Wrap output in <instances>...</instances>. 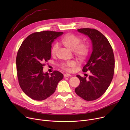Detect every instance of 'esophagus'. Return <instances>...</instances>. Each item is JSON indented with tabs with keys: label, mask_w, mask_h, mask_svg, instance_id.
Returning <instances> with one entry per match:
<instances>
[{
	"label": "esophagus",
	"mask_w": 130,
	"mask_h": 130,
	"mask_svg": "<svg viewBox=\"0 0 130 130\" xmlns=\"http://www.w3.org/2000/svg\"><path fill=\"white\" fill-rule=\"evenodd\" d=\"M71 75L70 74H68V73H66L64 75V77H69V76H71Z\"/></svg>",
	"instance_id": "obj_1"
}]
</instances>
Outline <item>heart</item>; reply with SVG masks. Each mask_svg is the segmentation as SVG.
<instances>
[{"label":"heart","mask_w":130,"mask_h":130,"mask_svg":"<svg viewBox=\"0 0 130 130\" xmlns=\"http://www.w3.org/2000/svg\"><path fill=\"white\" fill-rule=\"evenodd\" d=\"M82 42L80 37L69 33L65 35L61 39L63 45L70 50L73 51L75 56L79 60H84L88 56L90 52V46L88 43ZM58 45L55 44L51 49V54L52 56H55L58 50ZM76 66V62L72 60L63 63L61 64V69L66 71H71L72 68Z\"/></svg>","instance_id":"heart-1"}]
</instances>
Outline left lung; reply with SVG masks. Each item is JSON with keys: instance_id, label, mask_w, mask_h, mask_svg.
Masks as SVG:
<instances>
[{"instance_id": "1", "label": "left lung", "mask_w": 130, "mask_h": 130, "mask_svg": "<svg viewBox=\"0 0 130 130\" xmlns=\"http://www.w3.org/2000/svg\"><path fill=\"white\" fill-rule=\"evenodd\" d=\"M77 31L90 37L93 51L82 70L83 72L89 71L90 75L87 78V76L81 77L77 75L76 76L79 79L80 84L75 91L86 101H94L105 92L111 83L115 67L114 53L107 39L98 30L80 28Z\"/></svg>"}]
</instances>
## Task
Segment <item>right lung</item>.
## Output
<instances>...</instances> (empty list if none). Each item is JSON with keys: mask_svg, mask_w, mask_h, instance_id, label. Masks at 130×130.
I'll return each instance as SVG.
<instances>
[{"mask_svg": "<svg viewBox=\"0 0 130 130\" xmlns=\"http://www.w3.org/2000/svg\"><path fill=\"white\" fill-rule=\"evenodd\" d=\"M63 32L43 31L32 33L22 43L16 57L18 83L23 91L32 100L43 101L55 92L64 76L55 71L43 72L44 64L51 59L52 44Z\"/></svg>", "mask_w": 130, "mask_h": 130, "instance_id": "add662e5", "label": "right lung"}]
</instances>
